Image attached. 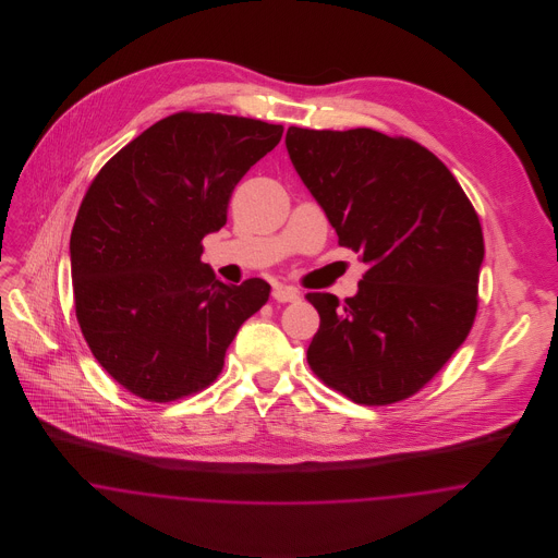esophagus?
Segmentation results:
<instances>
[{
	"label": "esophagus",
	"instance_id": "1",
	"mask_svg": "<svg viewBox=\"0 0 558 558\" xmlns=\"http://www.w3.org/2000/svg\"><path fill=\"white\" fill-rule=\"evenodd\" d=\"M271 296L278 301V303H292V301H299V291L292 289V287H276L271 291Z\"/></svg>",
	"mask_w": 558,
	"mask_h": 558
}]
</instances>
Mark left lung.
I'll return each mask as SVG.
<instances>
[{
    "instance_id": "8db88e82",
    "label": "left lung",
    "mask_w": 558,
    "mask_h": 558,
    "mask_svg": "<svg viewBox=\"0 0 558 558\" xmlns=\"http://www.w3.org/2000/svg\"><path fill=\"white\" fill-rule=\"evenodd\" d=\"M287 150L339 244L368 271L345 303L310 292L307 362L366 405L414 396L464 343L477 314L483 234L450 169L408 137L289 128Z\"/></svg>"
}]
</instances>
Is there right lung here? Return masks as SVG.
Segmentation results:
<instances>
[{
	"label": "right lung",
	"mask_w": 558,
	"mask_h": 558,
	"mask_svg": "<svg viewBox=\"0 0 558 558\" xmlns=\"http://www.w3.org/2000/svg\"><path fill=\"white\" fill-rule=\"evenodd\" d=\"M264 121L175 112L100 169L71 234L81 332L128 391L173 401L211 385L244 319L266 305L262 278L240 287L201 262L242 175L280 142Z\"/></svg>",
	"instance_id": "obj_1"
}]
</instances>
